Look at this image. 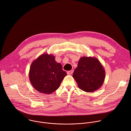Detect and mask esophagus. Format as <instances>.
<instances>
[{
	"mask_svg": "<svg viewBox=\"0 0 131 131\" xmlns=\"http://www.w3.org/2000/svg\"><path fill=\"white\" fill-rule=\"evenodd\" d=\"M73 70H70V71H68L67 72V74H72V73H73Z\"/></svg>",
	"mask_w": 131,
	"mask_h": 131,
	"instance_id": "34e87169",
	"label": "esophagus"
}]
</instances>
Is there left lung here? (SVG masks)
Here are the masks:
<instances>
[{"label": "left lung", "mask_w": 131, "mask_h": 131, "mask_svg": "<svg viewBox=\"0 0 131 131\" xmlns=\"http://www.w3.org/2000/svg\"><path fill=\"white\" fill-rule=\"evenodd\" d=\"M105 76V70L98 59L90 57L80 58L72 75L79 89L87 93L100 89L103 84Z\"/></svg>", "instance_id": "1"}]
</instances>
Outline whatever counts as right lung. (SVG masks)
<instances>
[{"mask_svg": "<svg viewBox=\"0 0 131 131\" xmlns=\"http://www.w3.org/2000/svg\"><path fill=\"white\" fill-rule=\"evenodd\" d=\"M66 75L61 64L56 61L54 56L48 53L40 55L33 61L29 73L33 88L45 94H50L57 90Z\"/></svg>", "mask_w": 131, "mask_h": 131, "instance_id": "add662e5", "label": "right lung"}]
</instances>
